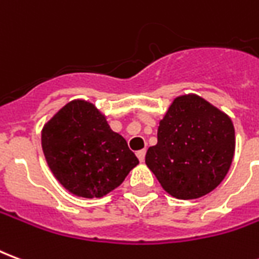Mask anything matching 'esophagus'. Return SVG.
<instances>
[{"label": "esophagus", "mask_w": 259, "mask_h": 259, "mask_svg": "<svg viewBox=\"0 0 259 259\" xmlns=\"http://www.w3.org/2000/svg\"><path fill=\"white\" fill-rule=\"evenodd\" d=\"M137 158L140 159V162H144V158H146V150H140V151H137Z\"/></svg>", "instance_id": "esophagus-1"}]
</instances>
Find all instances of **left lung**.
Returning <instances> with one entry per match:
<instances>
[{
    "instance_id": "obj_1",
    "label": "left lung",
    "mask_w": 259,
    "mask_h": 259,
    "mask_svg": "<svg viewBox=\"0 0 259 259\" xmlns=\"http://www.w3.org/2000/svg\"><path fill=\"white\" fill-rule=\"evenodd\" d=\"M236 137L232 119L195 94L176 97L158 126V143L146 163L166 193L194 200L228 175Z\"/></svg>"
}]
</instances>
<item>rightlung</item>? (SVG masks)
Here are the masks:
<instances>
[{"mask_svg": "<svg viewBox=\"0 0 259 259\" xmlns=\"http://www.w3.org/2000/svg\"><path fill=\"white\" fill-rule=\"evenodd\" d=\"M41 147L57 180L84 198H100L115 190L139 163L105 115L84 100L68 102L44 124Z\"/></svg>", "mask_w": 259, "mask_h": 259, "instance_id": "obj_1", "label": "right lung"}]
</instances>
